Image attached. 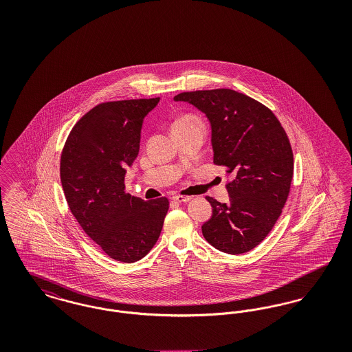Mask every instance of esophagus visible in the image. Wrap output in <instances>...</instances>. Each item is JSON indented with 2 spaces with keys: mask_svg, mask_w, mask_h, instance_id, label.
Returning a JSON list of instances; mask_svg holds the SVG:
<instances>
[{
  "mask_svg": "<svg viewBox=\"0 0 352 352\" xmlns=\"http://www.w3.org/2000/svg\"><path fill=\"white\" fill-rule=\"evenodd\" d=\"M171 199L178 201V203H186V201H191L192 198L191 197H184V195H174Z\"/></svg>",
  "mask_w": 352,
  "mask_h": 352,
  "instance_id": "obj_1",
  "label": "esophagus"
}]
</instances>
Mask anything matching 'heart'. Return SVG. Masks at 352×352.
Segmentation results:
<instances>
[{"instance_id":"b5f03b06","label":"heart","mask_w":352,"mask_h":352,"mask_svg":"<svg viewBox=\"0 0 352 352\" xmlns=\"http://www.w3.org/2000/svg\"><path fill=\"white\" fill-rule=\"evenodd\" d=\"M186 124H201V122H199L198 118H194V116H184V118H181L175 121L174 126H177V125H186Z\"/></svg>"}]
</instances>
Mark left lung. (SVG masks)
Listing matches in <instances>:
<instances>
[{
    "instance_id": "obj_1",
    "label": "left lung",
    "mask_w": 352,
    "mask_h": 352,
    "mask_svg": "<svg viewBox=\"0 0 352 352\" xmlns=\"http://www.w3.org/2000/svg\"><path fill=\"white\" fill-rule=\"evenodd\" d=\"M174 101H186L208 118L214 164L232 178L228 203L206 197L212 217L201 234L219 251H251L272 231L289 195L293 151L284 128L265 105L234 89L182 92Z\"/></svg>"
}]
</instances>
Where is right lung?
<instances>
[{
  "label": "right lung",
  "instance_id": "1",
  "mask_svg": "<svg viewBox=\"0 0 352 352\" xmlns=\"http://www.w3.org/2000/svg\"><path fill=\"white\" fill-rule=\"evenodd\" d=\"M158 101L101 102L75 124L60 157V181L72 215L121 263L149 253L168 214V198L144 201L124 184L126 168L138 155L142 121Z\"/></svg>",
  "mask_w": 352,
  "mask_h": 352
}]
</instances>
